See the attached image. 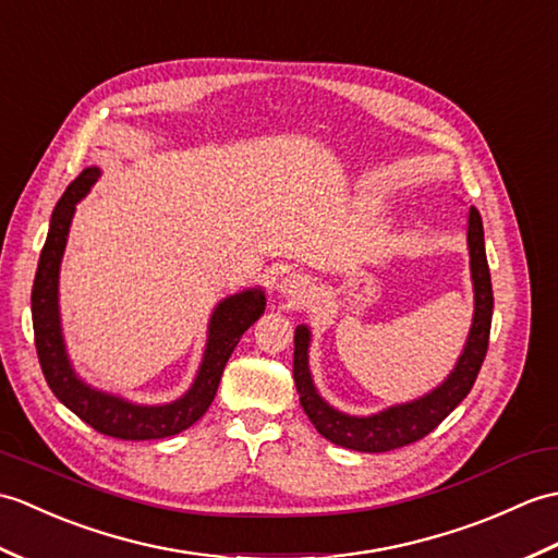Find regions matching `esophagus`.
<instances>
[{
  "instance_id": "1",
  "label": "esophagus",
  "mask_w": 558,
  "mask_h": 558,
  "mask_svg": "<svg viewBox=\"0 0 558 558\" xmlns=\"http://www.w3.org/2000/svg\"><path fill=\"white\" fill-rule=\"evenodd\" d=\"M277 289H279L283 299L301 301V299H305L307 293H311V279L303 277V275H287L279 281Z\"/></svg>"
}]
</instances>
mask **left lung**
I'll list each match as a JSON object with an SVG mask.
<instances>
[{"mask_svg": "<svg viewBox=\"0 0 558 558\" xmlns=\"http://www.w3.org/2000/svg\"><path fill=\"white\" fill-rule=\"evenodd\" d=\"M468 255H470V281H473V325L461 355L451 373L435 389L417 396L413 401L396 403L373 415H349L322 399L311 373V341L313 333L307 325L295 327L293 337V379L301 396L305 415L322 437L337 447L381 453L401 449L429 435L453 408L461 403L473 389L482 361L487 355L489 327H492V279L485 253V229L475 207L468 209Z\"/></svg>", "mask_w": 558, "mask_h": 558, "instance_id": "1", "label": "left lung"}]
</instances>
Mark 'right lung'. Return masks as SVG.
I'll use <instances>...</instances> for the list:
<instances>
[{"mask_svg": "<svg viewBox=\"0 0 558 558\" xmlns=\"http://www.w3.org/2000/svg\"><path fill=\"white\" fill-rule=\"evenodd\" d=\"M100 174V167L83 169L78 179L61 195L52 219H49L47 241L40 253V263H37L31 295L37 357H40L43 375L52 393L93 429L102 432L107 437L129 441L174 437L197 423L209 403L215 401L229 355L236 349L243 331L265 313V291L259 287L243 289L215 305L207 322V341L201 367H197L189 391L181 393L179 399L169 403H135L119 393L93 387L76 373L66 351L59 313V269L76 205L90 193Z\"/></svg>", "mask_w": 558, "mask_h": 558, "instance_id": "1", "label": "right lung"}]
</instances>
